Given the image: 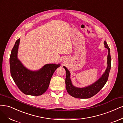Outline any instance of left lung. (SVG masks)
Returning a JSON list of instances; mask_svg holds the SVG:
<instances>
[{"label":"left lung","instance_id":"8db88e82","mask_svg":"<svg viewBox=\"0 0 123 123\" xmlns=\"http://www.w3.org/2000/svg\"><path fill=\"white\" fill-rule=\"evenodd\" d=\"M104 44L105 47L108 49V54L107 56V67L104 73L102 74L101 77L96 82L88 86L83 88H78L74 86L71 81L69 71L66 67L63 66L66 72V76L65 79L66 89L67 92L71 96L74 98H88L93 97L103 87L108 80L109 72L111 68V59L110 56V49L107 45L106 41H105Z\"/></svg>","mask_w":123,"mask_h":123}]
</instances>
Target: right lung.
Returning <instances> with one entry per match:
<instances>
[{
    "label": "right lung",
    "instance_id": "add662e5",
    "mask_svg": "<svg viewBox=\"0 0 123 123\" xmlns=\"http://www.w3.org/2000/svg\"><path fill=\"white\" fill-rule=\"evenodd\" d=\"M19 42L20 38L16 41L11 51L10 58L11 76L23 93L30 96H40L48 89L51 77L60 64H47L37 71L28 69L17 57Z\"/></svg>",
    "mask_w": 123,
    "mask_h": 123
}]
</instances>
